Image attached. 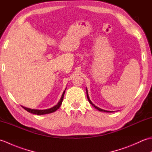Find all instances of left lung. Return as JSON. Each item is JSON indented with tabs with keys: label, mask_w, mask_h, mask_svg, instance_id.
Segmentation results:
<instances>
[{
	"label": "left lung",
	"mask_w": 152,
	"mask_h": 152,
	"mask_svg": "<svg viewBox=\"0 0 152 152\" xmlns=\"http://www.w3.org/2000/svg\"><path fill=\"white\" fill-rule=\"evenodd\" d=\"M86 92H87V97H88V101L89 102V103L91 104H92V106H94V107L96 108V109H97L98 110H99V111H101V112H111L110 111H107V110H102V109H101L100 108H99V107H97V106H96L95 104H93V103H92V102L90 101V99H89V95H88V90H87V89H86Z\"/></svg>",
	"instance_id": "1"
}]
</instances>
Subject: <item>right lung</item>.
Wrapping results in <instances>:
<instances>
[{
  "instance_id": "obj_1",
  "label": "right lung",
  "mask_w": 152,
  "mask_h": 152,
  "mask_svg": "<svg viewBox=\"0 0 152 152\" xmlns=\"http://www.w3.org/2000/svg\"><path fill=\"white\" fill-rule=\"evenodd\" d=\"M65 93V91H64L62 96L60 99L59 102H58V104L57 105H56L55 106H53V108H51L50 109H46V110H34V109H30L28 108H25L22 106L25 110H27V112L31 113V114H37V115H43V114H50V113H52L55 111H56L57 109H59V108L61 106V104H62L63 100V97H64V94Z\"/></svg>"
}]
</instances>
